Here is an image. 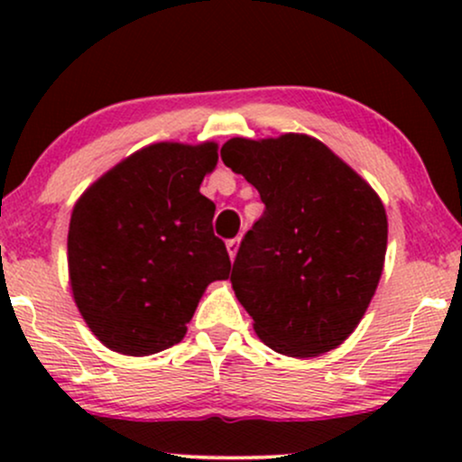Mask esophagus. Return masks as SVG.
I'll return each mask as SVG.
<instances>
[{"instance_id": "34e87169", "label": "esophagus", "mask_w": 462, "mask_h": 462, "mask_svg": "<svg viewBox=\"0 0 462 462\" xmlns=\"http://www.w3.org/2000/svg\"><path fill=\"white\" fill-rule=\"evenodd\" d=\"M238 243H241V238H230V241L226 243V247H227V254H230V258L232 261H235V256H236V252H238Z\"/></svg>"}]
</instances>
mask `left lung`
Wrapping results in <instances>:
<instances>
[{"mask_svg": "<svg viewBox=\"0 0 462 462\" xmlns=\"http://www.w3.org/2000/svg\"><path fill=\"white\" fill-rule=\"evenodd\" d=\"M221 161L254 184L264 204L230 275L254 330L286 356H317L341 346L383 275V201L306 134L230 139Z\"/></svg>", "mask_w": 462, "mask_h": 462, "instance_id": "left-lung-1", "label": "left lung"}]
</instances>
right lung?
Wrapping results in <instances>:
<instances>
[{
  "mask_svg": "<svg viewBox=\"0 0 462 462\" xmlns=\"http://www.w3.org/2000/svg\"><path fill=\"white\" fill-rule=\"evenodd\" d=\"M217 145L156 143L110 169L78 199L69 224V278L84 321L106 347L147 356L187 334L201 293L230 275L199 193Z\"/></svg>",
  "mask_w": 462,
  "mask_h": 462,
  "instance_id": "add662e5",
  "label": "right lung"
}]
</instances>
